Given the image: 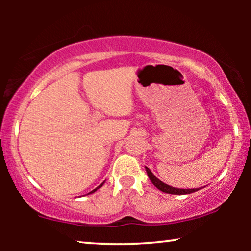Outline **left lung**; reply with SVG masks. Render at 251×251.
Wrapping results in <instances>:
<instances>
[{"label":"left lung","instance_id":"1","mask_svg":"<svg viewBox=\"0 0 251 251\" xmlns=\"http://www.w3.org/2000/svg\"><path fill=\"white\" fill-rule=\"evenodd\" d=\"M146 171H147V175H149L150 179L153 183L154 186L159 188L160 191L164 192V193L179 194L180 195V194H190V193H193V192L198 191V188H188V190H184V188H176V187L169 186V185L164 184L160 179H157V178L152 174V171H151L147 167H146Z\"/></svg>","mask_w":251,"mask_h":251}]
</instances>
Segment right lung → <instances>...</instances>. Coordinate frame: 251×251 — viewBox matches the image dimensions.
I'll return each instance as SVG.
<instances>
[{
    "label": "right lung",
    "instance_id": "obj_1",
    "mask_svg": "<svg viewBox=\"0 0 251 251\" xmlns=\"http://www.w3.org/2000/svg\"><path fill=\"white\" fill-rule=\"evenodd\" d=\"M102 184H104V183H101V184H100V185H99V186H98V187H96V188H95V190H94V191H91V192H90V193H94V192H96V191H97V190H98V188H99V187H101V186H102ZM90 193H89V194H90Z\"/></svg>",
    "mask_w": 251,
    "mask_h": 251
}]
</instances>
